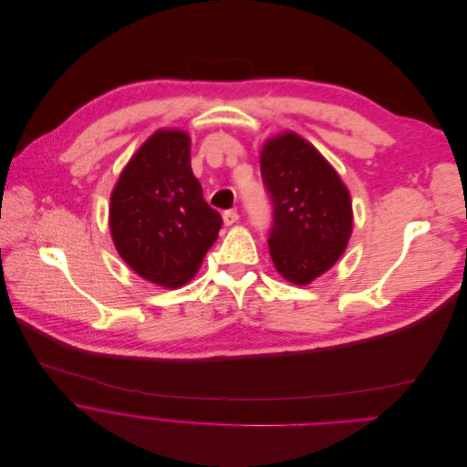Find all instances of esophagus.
Here are the masks:
<instances>
[{"instance_id": "esophagus-1", "label": "esophagus", "mask_w": 467, "mask_h": 467, "mask_svg": "<svg viewBox=\"0 0 467 467\" xmlns=\"http://www.w3.org/2000/svg\"><path fill=\"white\" fill-rule=\"evenodd\" d=\"M223 219H224L226 226H232V224H235L239 221V213L235 210H228V212L223 213Z\"/></svg>"}]
</instances>
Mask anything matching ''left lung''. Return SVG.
<instances>
[{"mask_svg":"<svg viewBox=\"0 0 467 467\" xmlns=\"http://www.w3.org/2000/svg\"><path fill=\"white\" fill-rule=\"evenodd\" d=\"M261 178L272 201L268 248L275 270L307 285L342 255L351 235V199L337 171L295 132L268 140Z\"/></svg>","mask_w":467,"mask_h":467,"instance_id":"8db88e82","label":"left lung"}]
</instances>
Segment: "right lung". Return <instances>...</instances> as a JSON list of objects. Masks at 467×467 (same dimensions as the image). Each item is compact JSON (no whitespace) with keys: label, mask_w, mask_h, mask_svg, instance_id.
Listing matches in <instances>:
<instances>
[{"label":"right lung","mask_w":467,"mask_h":467,"mask_svg":"<svg viewBox=\"0 0 467 467\" xmlns=\"http://www.w3.org/2000/svg\"><path fill=\"white\" fill-rule=\"evenodd\" d=\"M192 140L154 132L123 169L110 199V232L123 261L161 287L197 274L223 219L202 197L192 171Z\"/></svg>","instance_id":"add662e5"}]
</instances>
